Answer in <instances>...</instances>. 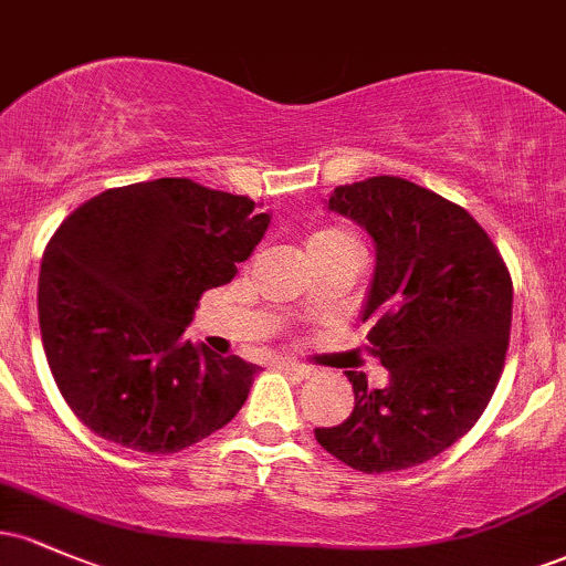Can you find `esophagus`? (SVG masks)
<instances>
[{"instance_id": "obj_1", "label": "esophagus", "mask_w": 566, "mask_h": 566, "mask_svg": "<svg viewBox=\"0 0 566 566\" xmlns=\"http://www.w3.org/2000/svg\"><path fill=\"white\" fill-rule=\"evenodd\" d=\"M279 369H282V373H287V375H295V378H308L311 375V367H305V365H297V361H290V359H284V361H279Z\"/></svg>"}]
</instances>
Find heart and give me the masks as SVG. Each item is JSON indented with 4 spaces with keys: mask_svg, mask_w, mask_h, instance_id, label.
I'll list each match as a JSON object with an SVG mask.
<instances>
[{
    "mask_svg": "<svg viewBox=\"0 0 566 566\" xmlns=\"http://www.w3.org/2000/svg\"><path fill=\"white\" fill-rule=\"evenodd\" d=\"M350 244H356L354 233H348L346 229H337V226H327V229H319L308 239V252L329 250V247H350Z\"/></svg>",
    "mask_w": 566,
    "mask_h": 566,
    "instance_id": "1",
    "label": "heart"
}]
</instances>
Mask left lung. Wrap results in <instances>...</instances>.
<instances>
[{
    "instance_id": "1",
    "label": "left lung",
    "mask_w": 566,
    "mask_h": 566,
    "mask_svg": "<svg viewBox=\"0 0 566 566\" xmlns=\"http://www.w3.org/2000/svg\"><path fill=\"white\" fill-rule=\"evenodd\" d=\"M329 210L375 239L378 265L361 322L388 382H354V412L316 441L365 473L428 463L490 405L511 337L513 282L471 212L394 175L337 186Z\"/></svg>"
}]
</instances>
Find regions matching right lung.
<instances>
[{"instance_id":"add662e5","label":"right lung","mask_w":566,"mask_h":566,"mask_svg":"<svg viewBox=\"0 0 566 566\" xmlns=\"http://www.w3.org/2000/svg\"><path fill=\"white\" fill-rule=\"evenodd\" d=\"M255 201L188 178L108 188L53 233L39 329L71 412L138 452H180L242 409L258 365L184 340L201 292L269 229Z\"/></svg>"}]
</instances>
